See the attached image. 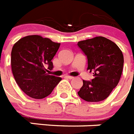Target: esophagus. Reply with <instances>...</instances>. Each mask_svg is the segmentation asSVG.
<instances>
[{
    "instance_id": "esophagus-1",
    "label": "esophagus",
    "mask_w": 134,
    "mask_h": 134,
    "mask_svg": "<svg viewBox=\"0 0 134 134\" xmlns=\"http://www.w3.org/2000/svg\"><path fill=\"white\" fill-rule=\"evenodd\" d=\"M65 77L67 78V79H70V80H71V79H72V78H73V77H72V76H70V75H66L65 76Z\"/></svg>"
}]
</instances>
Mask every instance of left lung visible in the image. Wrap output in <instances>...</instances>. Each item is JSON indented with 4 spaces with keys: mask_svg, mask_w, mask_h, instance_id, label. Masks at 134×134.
Instances as JSON below:
<instances>
[{
    "mask_svg": "<svg viewBox=\"0 0 134 134\" xmlns=\"http://www.w3.org/2000/svg\"><path fill=\"white\" fill-rule=\"evenodd\" d=\"M77 45L87 56V70L93 72L92 81L83 80L78 95L85 101H102L119 82L124 64L122 52L115 43L103 37L81 41Z\"/></svg>",
    "mask_w": 134,
    "mask_h": 134,
    "instance_id": "8db88e82",
    "label": "left lung"
}]
</instances>
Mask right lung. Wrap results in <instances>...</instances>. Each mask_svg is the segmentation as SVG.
I'll use <instances>...</instances> for the list:
<instances>
[{"label": "right lung", "instance_id": "1", "mask_svg": "<svg viewBox=\"0 0 134 134\" xmlns=\"http://www.w3.org/2000/svg\"><path fill=\"white\" fill-rule=\"evenodd\" d=\"M60 43L40 35H29L16 42L12 50L11 66L16 82L25 93L35 99L49 96L62 78L47 73Z\"/></svg>", "mask_w": 134, "mask_h": 134}]
</instances>
